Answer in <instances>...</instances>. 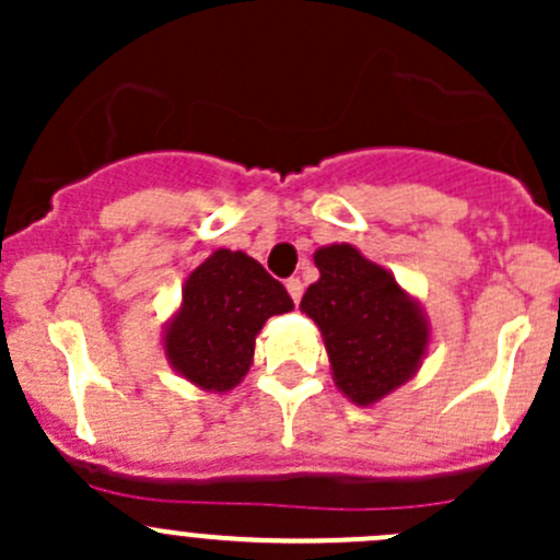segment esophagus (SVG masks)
I'll return each instance as SVG.
<instances>
[{
	"label": "esophagus",
	"mask_w": 560,
	"mask_h": 560,
	"mask_svg": "<svg viewBox=\"0 0 560 560\" xmlns=\"http://www.w3.org/2000/svg\"><path fill=\"white\" fill-rule=\"evenodd\" d=\"M287 292H290L292 301L301 303V298H303V281H301V279H287Z\"/></svg>",
	"instance_id": "34e87169"
}]
</instances>
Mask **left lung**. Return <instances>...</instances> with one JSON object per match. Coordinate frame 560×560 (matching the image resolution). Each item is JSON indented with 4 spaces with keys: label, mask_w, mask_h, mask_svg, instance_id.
<instances>
[{
    "label": "left lung",
    "mask_w": 560,
    "mask_h": 560,
    "mask_svg": "<svg viewBox=\"0 0 560 560\" xmlns=\"http://www.w3.org/2000/svg\"><path fill=\"white\" fill-rule=\"evenodd\" d=\"M319 279L301 312L325 341L336 387L358 406H374L420 371L431 343V322L420 301L382 265L352 244L314 252Z\"/></svg>",
    "instance_id": "left-lung-1"
}]
</instances>
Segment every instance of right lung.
Listing matches in <instances>:
<instances>
[{
	"mask_svg": "<svg viewBox=\"0 0 560 560\" xmlns=\"http://www.w3.org/2000/svg\"><path fill=\"white\" fill-rule=\"evenodd\" d=\"M292 298L244 252L217 248L197 265L167 319L162 349L171 369L206 393L238 387L254 360L265 322L292 312Z\"/></svg>",
	"mask_w": 560,
	"mask_h": 560,
	"instance_id": "add662e5",
	"label": "right lung"
}]
</instances>
